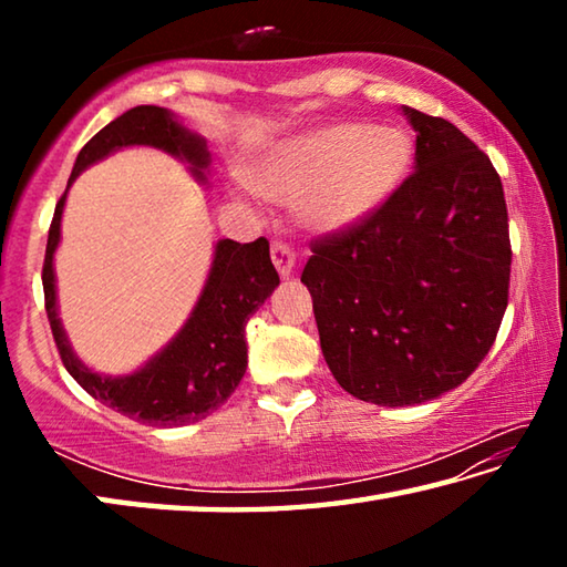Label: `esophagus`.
Listing matches in <instances>:
<instances>
[{"label":"esophagus","instance_id":"esophagus-1","mask_svg":"<svg viewBox=\"0 0 567 567\" xmlns=\"http://www.w3.org/2000/svg\"><path fill=\"white\" fill-rule=\"evenodd\" d=\"M272 262L277 267V272H280V277H290L292 270H295L292 247L285 245V243H275L272 245Z\"/></svg>","mask_w":567,"mask_h":567}]
</instances>
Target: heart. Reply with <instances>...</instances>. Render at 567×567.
Returning a JSON list of instances; mask_svg holds the SVG:
<instances>
[{"mask_svg":"<svg viewBox=\"0 0 567 567\" xmlns=\"http://www.w3.org/2000/svg\"><path fill=\"white\" fill-rule=\"evenodd\" d=\"M415 145L400 127L330 122L282 140L257 167L255 187L322 235L362 225L408 179Z\"/></svg>","mask_w":567,"mask_h":567,"instance_id":"obj_1","label":"heart"}]
</instances>
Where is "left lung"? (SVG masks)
Masks as SVG:
<instances>
[{
	"label": "left lung",
	"mask_w": 567,
	"mask_h": 567,
	"mask_svg": "<svg viewBox=\"0 0 567 567\" xmlns=\"http://www.w3.org/2000/svg\"><path fill=\"white\" fill-rule=\"evenodd\" d=\"M402 114L415 172L362 225L315 243L302 270L334 380L382 408L473 375L501 330L513 257L491 157L443 117Z\"/></svg>",
	"instance_id": "8db88e82"
}]
</instances>
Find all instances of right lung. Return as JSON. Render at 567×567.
<instances>
[{
    "mask_svg": "<svg viewBox=\"0 0 567 567\" xmlns=\"http://www.w3.org/2000/svg\"><path fill=\"white\" fill-rule=\"evenodd\" d=\"M137 145L167 152L179 162H187L192 177L199 182L207 179V142L189 132L175 112L155 104H140L102 127L76 155L72 177L54 209L42 270L44 307L66 372L94 400L145 425L177 427L207 417L233 395L247 370L245 324L275 292L280 277L270 260V243L265 237L247 245L219 239L205 287L187 322L142 368L130 375L112 378L90 370L76 358L60 320L54 277V252L62 237L66 192L87 167L97 165L112 152Z\"/></svg>",
    "mask_w": 567,
    "mask_h": 567,
    "instance_id": "1",
    "label": "right lung"
}]
</instances>
